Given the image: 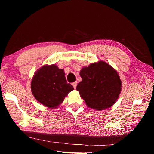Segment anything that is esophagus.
<instances>
[{
	"instance_id": "esophagus-1",
	"label": "esophagus",
	"mask_w": 154,
	"mask_h": 154,
	"mask_svg": "<svg viewBox=\"0 0 154 154\" xmlns=\"http://www.w3.org/2000/svg\"><path fill=\"white\" fill-rule=\"evenodd\" d=\"M77 83H78L77 82H73V83H72V86H73V87H74V88H76V85H77Z\"/></svg>"
}]
</instances>
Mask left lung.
Masks as SVG:
<instances>
[{
  "mask_svg": "<svg viewBox=\"0 0 154 154\" xmlns=\"http://www.w3.org/2000/svg\"><path fill=\"white\" fill-rule=\"evenodd\" d=\"M82 80L76 90L88 107L103 110L112 106L122 91V81L117 71L103 61L91 63L80 72Z\"/></svg>",
  "mask_w": 154,
  "mask_h": 154,
  "instance_id": "1",
  "label": "left lung"
}]
</instances>
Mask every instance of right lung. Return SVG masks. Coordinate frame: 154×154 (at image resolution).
Masks as SVG:
<instances>
[{
  "instance_id": "1",
  "label": "right lung",
  "mask_w": 154,
  "mask_h": 154,
  "mask_svg": "<svg viewBox=\"0 0 154 154\" xmlns=\"http://www.w3.org/2000/svg\"><path fill=\"white\" fill-rule=\"evenodd\" d=\"M35 99L50 109L58 108L74 88L67 83L63 69L56 65H45L37 70L31 83Z\"/></svg>"
}]
</instances>
